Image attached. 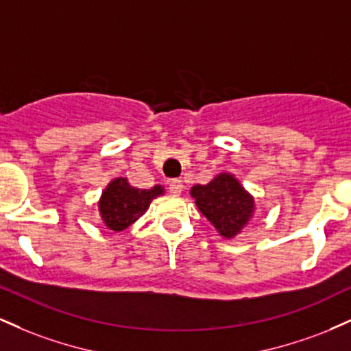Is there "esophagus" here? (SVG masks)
Wrapping results in <instances>:
<instances>
[{
    "label": "esophagus",
    "mask_w": 351,
    "mask_h": 351,
    "mask_svg": "<svg viewBox=\"0 0 351 351\" xmlns=\"http://www.w3.org/2000/svg\"><path fill=\"white\" fill-rule=\"evenodd\" d=\"M183 181L180 180H171L170 183H168V189H170V193L173 196H180L181 191H183Z\"/></svg>",
    "instance_id": "1"
}]
</instances>
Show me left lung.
<instances>
[{"label": "left lung", "instance_id": "8db88e82", "mask_svg": "<svg viewBox=\"0 0 351 351\" xmlns=\"http://www.w3.org/2000/svg\"><path fill=\"white\" fill-rule=\"evenodd\" d=\"M191 198L224 239H234L256 215V199L236 175L221 171L208 184H195Z\"/></svg>", "mask_w": 351, "mask_h": 351}]
</instances>
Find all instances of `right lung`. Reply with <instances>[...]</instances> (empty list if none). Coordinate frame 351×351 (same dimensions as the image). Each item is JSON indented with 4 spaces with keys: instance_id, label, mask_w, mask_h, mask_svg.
Instances as JSON below:
<instances>
[{
    "instance_id": "add662e5",
    "label": "right lung",
    "mask_w": 351,
    "mask_h": 351,
    "mask_svg": "<svg viewBox=\"0 0 351 351\" xmlns=\"http://www.w3.org/2000/svg\"><path fill=\"white\" fill-rule=\"evenodd\" d=\"M163 195L165 188L162 184L142 189L132 186L125 176H119L107 184L97 201L100 219L107 229L120 232L142 217L153 199Z\"/></svg>"
}]
</instances>
